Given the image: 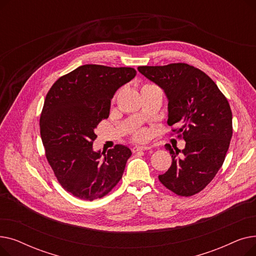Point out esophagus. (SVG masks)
<instances>
[{
  "mask_svg": "<svg viewBox=\"0 0 256 256\" xmlns=\"http://www.w3.org/2000/svg\"><path fill=\"white\" fill-rule=\"evenodd\" d=\"M152 150L150 146H148V145H141V146L132 147V152H140V150Z\"/></svg>",
  "mask_w": 256,
  "mask_h": 256,
  "instance_id": "obj_1",
  "label": "esophagus"
}]
</instances>
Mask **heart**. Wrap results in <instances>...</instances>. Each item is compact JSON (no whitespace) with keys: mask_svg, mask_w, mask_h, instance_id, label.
Here are the masks:
<instances>
[{"mask_svg":"<svg viewBox=\"0 0 256 256\" xmlns=\"http://www.w3.org/2000/svg\"><path fill=\"white\" fill-rule=\"evenodd\" d=\"M134 138L137 140H143L146 138V132L144 130H138L134 134Z\"/></svg>","mask_w":256,"mask_h":256,"instance_id":"heart-1","label":"heart"}]
</instances>
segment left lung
Listing matches in <instances>:
<instances>
[{
    "instance_id": "left-lung-1",
    "label": "left lung",
    "mask_w": 256,
    "mask_h": 256,
    "mask_svg": "<svg viewBox=\"0 0 256 256\" xmlns=\"http://www.w3.org/2000/svg\"><path fill=\"white\" fill-rule=\"evenodd\" d=\"M138 70L168 98V124L186 141L182 150L166 144L172 164L158 176L168 190L189 197L202 191L225 160L232 137V113L227 98L204 72L186 63L139 66Z\"/></svg>"
}]
</instances>
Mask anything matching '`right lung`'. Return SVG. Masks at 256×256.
Instances as JSON below:
<instances>
[{"instance_id":"obj_1","label":"right lung","mask_w":256,"mask_h":256,"mask_svg":"<svg viewBox=\"0 0 256 256\" xmlns=\"http://www.w3.org/2000/svg\"><path fill=\"white\" fill-rule=\"evenodd\" d=\"M136 74L132 67L86 64L59 78L46 94L39 121L46 156L63 189L80 199L102 198L122 178L128 147L118 144L106 154L92 144L115 92Z\"/></svg>"}]
</instances>
